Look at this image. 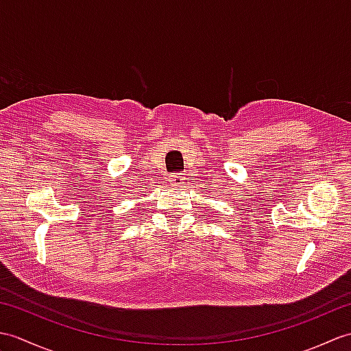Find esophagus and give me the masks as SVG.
<instances>
[{
    "label": "esophagus",
    "mask_w": 351,
    "mask_h": 351,
    "mask_svg": "<svg viewBox=\"0 0 351 351\" xmlns=\"http://www.w3.org/2000/svg\"><path fill=\"white\" fill-rule=\"evenodd\" d=\"M184 181V176L181 173H175V175H170L169 178V182L170 185H181Z\"/></svg>",
    "instance_id": "esophagus-1"
}]
</instances>
